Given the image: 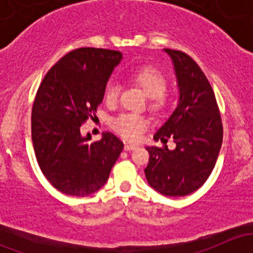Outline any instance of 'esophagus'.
Wrapping results in <instances>:
<instances>
[{
	"label": "esophagus",
	"instance_id": "34e87169",
	"mask_svg": "<svg viewBox=\"0 0 253 253\" xmlns=\"http://www.w3.org/2000/svg\"><path fill=\"white\" fill-rule=\"evenodd\" d=\"M136 148H137L136 144H128V143H127V144H125V150H127V152L136 149Z\"/></svg>",
	"mask_w": 253,
	"mask_h": 253
}]
</instances>
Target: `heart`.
<instances>
[{
  "label": "heart",
  "instance_id": "obj_1",
  "mask_svg": "<svg viewBox=\"0 0 253 253\" xmlns=\"http://www.w3.org/2000/svg\"><path fill=\"white\" fill-rule=\"evenodd\" d=\"M133 79L142 86L148 96H150V106L154 110H160L167 104L165 89L167 77L159 68L154 66H144L133 73ZM120 85L117 82L110 81L105 86L104 99L109 105H112L119 99ZM149 125L144 116L138 114H122L111 122V126L119 134L129 141H136Z\"/></svg>",
  "mask_w": 253,
  "mask_h": 253
}]
</instances>
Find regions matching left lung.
<instances>
[{
  "mask_svg": "<svg viewBox=\"0 0 253 253\" xmlns=\"http://www.w3.org/2000/svg\"><path fill=\"white\" fill-rule=\"evenodd\" d=\"M174 63L177 108L154 139L176 143L174 150L147 147L148 183L162 195L182 197L195 192L211 174L223 142V124L211 83L200 66L182 51L164 48Z\"/></svg>",
  "mask_w": 253,
  "mask_h": 253,
  "instance_id": "8db88e82",
  "label": "left lung"
}]
</instances>
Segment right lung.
I'll list each match as a JSON object with an SVG mask.
<instances>
[{"label": "right lung", "instance_id": "1", "mask_svg": "<svg viewBox=\"0 0 253 253\" xmlns=\"http://www.w3.org/2000/svg\"><path fill=\"white\" fill-rule=\"evenodd\" d=\"M121 58L120 51L76 48L50 68L38 89L32 109L35 157L48 182L65 195L83 197L100 190L124 149L110 132L96 142L81 134Z\"/></svg>", "mask_w": 253, "mask_h": 253}]
</instances>
